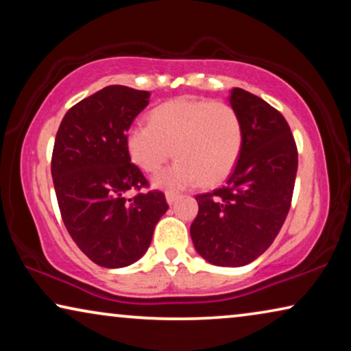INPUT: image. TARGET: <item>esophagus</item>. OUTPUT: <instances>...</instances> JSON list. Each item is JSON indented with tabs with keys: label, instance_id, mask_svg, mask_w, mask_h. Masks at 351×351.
Here are the masks:
<instances>
[{
	"label": "esophagus",
	"instance_id": "esophagus-1",
	"mask_svg": "<svg viewBox=\"0 0 351 351\" xmlns=\"http://www.w3.org/2000/svg\"><path fill=\"white\" fill-rule=\"evenodd\" d=\"M177 198H179V193H176V191H166V201L167 204H174Z\"/></svg>",
	"mask_w": 351,
	"mask_h": 351
}]
</instances>
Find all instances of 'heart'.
I'll return each mask as SVG.
<instances>
[{
	"label": "heart",
	"instance_id": "obj_1",
	"mask_svg": "<svg viewBox=\"0 0 351 351\" xmlns=\"http://www.w3.org/2000/svg\"><path fill=\"white\" fill-rule=\"evenodd\" d=\"M126 148L134 165L150 174L174 150V165L153 179L160 189L179 190L198 180L215 185L232 174L239 160L243 123L232 105L180 97L153 110L148 124H132Z\"/></svg>",
	"mask_w": 351,
	"mask_h": 351
}]
</instances>
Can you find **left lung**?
<instances>
[{"mask_svg": "<svg viewBox=\"0 0 351 351\" xmlns=\"http://www.w3.org/2000/svg\"><path fill=\"white\" fill-rule=\"evenodd\" d=\"M230 105L243 123V148L227 184L196 196L195 249L217 267H243L271 246L289 213L297 147L285 117L257 95L233 88Z\"/></svg>", "mask_w": 351, "mask_h": 351, "instance_id": "8db88e82", "label": "left lung"}]
</instances>
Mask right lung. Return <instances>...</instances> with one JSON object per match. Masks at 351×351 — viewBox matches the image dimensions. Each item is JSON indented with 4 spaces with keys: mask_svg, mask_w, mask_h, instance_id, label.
Instances as JSON below:
<instances>
[{
    "mask_svg": "<svg viewBox=\"0 0 351 351\" xmlns=\"http://www.w3.org/2000/svg\"><path fill=\"white\" fill-rule=\"evenodd\" d=\"M150 93L107 86L62 119L51 174L66 230L81 251L105 268H123L147 252L167 206L161 191L124 198L148 182L131 162L126 132Z\"/></svg>",
    "mask_w": 351,
    "mask_h": 351,
    "instance_id": "obj_1",
    "label": "right lung"
}]
</instances>
